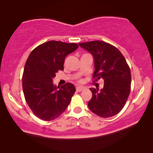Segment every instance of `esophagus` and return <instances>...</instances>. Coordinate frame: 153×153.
I'll use <instances>...</instances> for the list:
<instances>
[{"label": "esophagus", "mask_w": 153, "mask_h": 153, "mask_svg": "<svg viewBox=\"0 0 153 153\" xmlns=\"http://www.w3.org/2000/svg\"><path fill=\"white\" fill-rule=\"evenodd\" d=\"M76 91L81 92V91H83V89H84V88L82 87V86H77V87L76 88Z\"/></svg>", "instance_id": "obj_1"}]
</instances>
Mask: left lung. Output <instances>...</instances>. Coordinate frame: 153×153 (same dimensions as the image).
Listing matches in <instances>:
<instances>
[{
	"label": "left lung",
	"mask_w": 153,
	"mask_h": 153,
	"mask_svg": "<svg viewBox=\"0 0 153 153\" xmlns=\"http://www.w3.org/2000/svg\"><path fill=\"white\" fill-rule=\"evenodd\" d=\"M94 58L93 78L102 79L104 88H90L93 96L88 103L92 112L102 118L118 114L124 107L131 89V72L121 52L104 41L79 43Z\"/></svg>",
	"instance_id": "8db88e82"
}]
</instances>
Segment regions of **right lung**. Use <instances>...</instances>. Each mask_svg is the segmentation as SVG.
I'll return each mask as SVG.
<instances>
[{"instance_id":"right-lung-1","label":"right lung","mask_w":153,"mask_h":153,"mask_svg":"<svg viewBox=\"0 0 153 153\" xmlns=\"http://www.w3.org/2000/svg\"><path fill=\"white\" fill-rule=\"evenodd\" d=\"M78 47L75 43L51 40L39 45L29 55L22 76L23 91L28 106L42 120H54L70 104L76 91L74 85L67 83L58 89L53 79L63 70L66 56Z\"/></svg>"}]
</instances>
